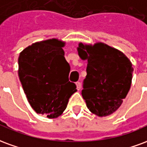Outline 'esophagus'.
I'll return each mask as SVG.
<instances>
[{
    "label": "esophagus",
    "instance_id": "esophagus-1",
    "mask_svg": "<svg viewBox=\"0 0 147 147\" xmlns=\"http://www.w3.org/2000/svg\"><path fill=\"white\" fill-rule=\"evenodd\" d=\"M76 85H77V89L80 90V88H81V83L79 81H78V82H76Z\"/></svg>",
    "mask_w": 147,
    "mask_h": 147
}]
</instances>
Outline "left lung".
<instances>
[{
	"instance_id": "obj_1",
	"label": "left lung",
	"mask_w": 147,
	"mask_h": 147,
	"mask_svg": "<svg viewBox=\"0 0 147 147\" xmlns=\"http://www.w3.org/2000/svg\"><path fill=\"white\" fill-rule=\"evenodd\" d=\"M78 55L87 60L81 94L89 110L98 117L116 111L130 89L133 68L121 51L103 43L79 44Z\"/></svg>"
}]
</instances>
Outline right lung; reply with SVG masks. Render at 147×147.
Returning <instances> with one entry per match:
<instances>
[{"label": "right lung", "instance_id": "1", "mask_svg": "<svg viewBox=\"0 0 147 147\" xmlns=\"http://www.w3.org/2000/svg\"><path fill=\"white\" fill-rule=\"evenodd\" d=\"M57 39L36 42L20 53L19 77L28 102L37 113L56 118L77 91L69 81L70 66Z\"/></svg>", "mask_w": 147, "mask_h": 147}]
</instances>
